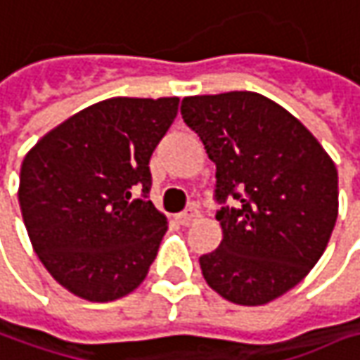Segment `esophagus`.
Wrapping results in <instances>:
<instances>
[{
	"label": "esophagus",
	"instance_id": "esophagus-1",
	"mask_svg": "<svg viewBox=\"0 0 360 360\" xmlns=\"http://www.w3.org/2000/svg\"><path fill=\"white\" fill-rule=\"evenodd\" d=\"M201 217V211L197 210V207H189V210H185L183 213L177 215V219H179L181 226H191L193 221H197Z\"/></svg>",
	"mask_w": 360,
	"mask_h": 360
}]
</instances>
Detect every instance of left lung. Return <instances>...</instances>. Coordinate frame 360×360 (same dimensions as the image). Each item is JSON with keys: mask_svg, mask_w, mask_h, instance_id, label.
<instances>
[{"mask_svg": "<svg viewBox=\"0 0 360 360\" xmlns=\"http://www.w3.org/2000/svg\"><path fill=\"white\" fill-rule=\"evenodd\" d=\"M185 124L215 163L224 240L199 258L205 282L233 304L286 294L321 259L338 215V175L314 134L258 92L187 96Z\"/></svg>", "mask_w": 360, "mask_h": 360, "instance_id": "1", "label": "left lung"}]
</instances>
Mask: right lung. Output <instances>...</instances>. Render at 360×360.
I'll use <instances>...</instances> for the list:
<instances>
[{"label":"right lung","instance_id":"obj_1","mask_svg":"<svg viewBox=\"0 0 360 360\" xmlns=\"http://www.w3.org/2000/svg\"><path fill=\"white\" fill-rule=\"evenodd\" d=\"M177 108V96L96 102L25 155L18 197L30 242L72 294L110 302L147 278L167 231L147 199L149 161Z\"/></svg>","mask_w":360,"mask_h":360}]
</instances>
